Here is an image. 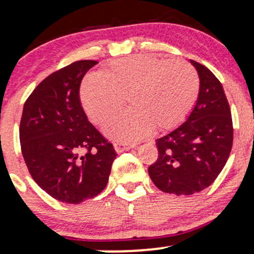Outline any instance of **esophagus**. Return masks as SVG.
<instances>
[{
	"label": "esophagus",
	"instance_id": "1",
	"mask_svg": "<svg viewBox=\"0 0 254 254\" xmlns=\"http://www.w3.org/2000/svg\"><path fill=\"white\" fill-rule=\"evenodd\" d=\"M133 145L135 144L124 143V142H116V143L113 144V147H115V149L117 153H122V151L129 150V149H131V148H133Z\"/></svg>",
	"mask_w": 254,
	"mask_h": 254
}]
</instances>
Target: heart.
Instances as JSON below:
<instances>
[{
  "mask_svg": "<svg viewBox=\"0 0 254 254\" xmlns=\"http://www.w3.org/2000/svg\"><path fill=\"white\" fill-rule=\"evenodd\" d=\"M199 93V76L190 63L136 55L115 61L81 87V103L97 124L110 121L127 99L131 109L105 127L119 141H136L156 130L178 127L190 115Z\"/></svg>",
  "mask_w": 254,
  "mask_h": 254,
  "instance_id": "obj_1",
  "label": "heart"
}]
</instances>
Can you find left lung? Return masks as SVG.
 I'll return each mask as SVG.
<instances>
[{
  "label": "left lung",
  "instance_id": "1",
  "mask_svg": "<svg viewBox=\"0 0 254 254\" xmlns=\"http://www.w3.org/2000/svg\"><path fill=\"white\" fill-rule=\"evenodd\" d=\"M199 93L180 127L156 139L159 157L148 168L159 190L177 196L200 192L223 170L233 145V122L222 84L206 66L190 60Z\"/></svg>",
  "mask_w": 254,
  "mask_h": 254
}]
</instances>
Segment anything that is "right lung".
I'll return each instance as SVG.
<instances>
[{
    "instance_id": "obj_1",
    "label": "right lung",
    "mask_w": 254,
    "mask_h": 254,
    "mask_svg": "<svg viewBox=\"0 0 254 254\" xmlns=\"http://www.w3.org/2000/svg\"><path fill=\"white\" fill-rule=\"evenodd\" d=\"M97 63L77 61L52 72L24 105L22 156L34 182L60 202L78 204L98 196L117 156L80 101L81 81Z\"/></svg>"
}]
</instances>
